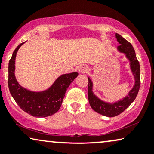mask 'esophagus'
<instances>
[{"label": "esophagus", "mask_w": 154, "mask_h": 154, "mask_svg": "<svg viewBox=\"0 0 154 154\" xmlns=\"http://www.w3.org/2000/svg\"><path fill=\"white\" fill-rule=\"evenodd\" d=\"M88 66H86L85 64H82L79 67L78 71L80 74H85L86 72L88 71Z\"/></svg>", "instance_id": "1"}]
</instances>
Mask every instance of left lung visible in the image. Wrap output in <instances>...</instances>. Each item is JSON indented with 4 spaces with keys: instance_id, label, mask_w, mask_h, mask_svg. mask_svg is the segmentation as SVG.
I'll list each match as a JSON object with an SVG mask.
<instances>
[{
    "instance_id": "obj_1",
    "label": "left lung",
    "mask_w": 154,
    "mask_h": 154,
    "mask_svg": "<svg viewBox=\"0 0 154 154\" xmlns=\"http://www.w3.org/2000/svg\"><path fill=\"white\" fill-rule=\"evenodd\" d=\"M116 38L120 45L117 47V51L121 54H125L126 59L130 62V67L131 72L134 77L135 82L133 87L129 91L128 95L114 103L104 101L100 99L96 95L93 93V83L90 77L88 78V100L92 109L98 114L113 117L122 113L127 108L135 99L138 93L140 85V68L138 61L135 55V51L133 47L128 40L123 38L121 35L116 33Z\"/></svg>"
}]
</instances>
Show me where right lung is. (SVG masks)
Segmentation results:
<instances>
[{"instance_id":"1","label":"right lung","mask_w":154,"mask_h":154,"mask_svg":"<svg viewBox=\"0 0 154 154\" xmlns=\"http://www.w3.org/2000/svg\"><path fill=\"white\" fill-rule=\"evenodd\" d=\"M24 43L17 47L8 63V88L19 106L35 117H46L57 112L61 107L67 88L78 76L77 72L59 76L48 89L31 91L19 84L15 77V60L17 51Z\"/></svg>"}]
</instances>
